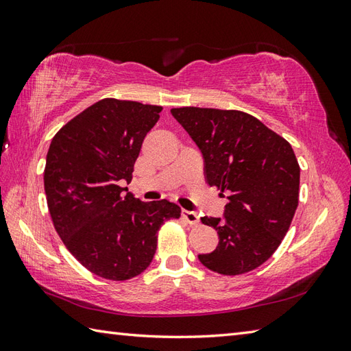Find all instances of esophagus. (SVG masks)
Listing matches in <instances>:
<instances>
[{
    "label": "esophagus",
    "instance_id": "obj_1",
    "mask_svg": "<svg viewBox=\"0 0 351 351\" xmlns=\"http://www.w3.org/2000/svg\"><path fill=\"white\" fill-rule=\"evenodd\" d=\"M182 219L189 223L191 226L199 225V215L193 211H182Z\"/></svg>",
    "mask_w": 351,
    "mask_h": 351
}]
</instances>
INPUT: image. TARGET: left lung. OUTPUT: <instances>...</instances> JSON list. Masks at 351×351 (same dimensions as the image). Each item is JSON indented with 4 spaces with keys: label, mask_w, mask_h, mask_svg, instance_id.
<instances>
[{
    "label": "left lung",
    "mask_w": 351,
    "mask_h": 351,
    "mask_svg": "<svg viewBox=\"0 0 351 351\" xmlns=\"http://www.w3.org/2000/svg\"><path fill=\"white\" fill-rule=\"evenodd\" d=\"M170 111L202 152L206 184L229 195L225 217L200 219L220 240L199 261L223 276L255 270L279 247L299 205L300 166L293 147L244 111Z\"/></svg>",
    "instance_id": "left-lung-1"
}]
</instances>
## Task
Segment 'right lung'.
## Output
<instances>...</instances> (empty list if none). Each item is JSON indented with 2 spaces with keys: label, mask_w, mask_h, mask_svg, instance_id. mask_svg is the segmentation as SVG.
<instances>
[{
  "label": "right lung",
  "mask_w": 351,
  "mask_h": 351,
  "mask_svg": "<svg viewBox=\"0 0 351 351\" xmlns=\"http://www.w3.org/2000/svg\"><path fill=\"white\" fill-rule=\"evenodd\" d=\"M160 106L101 99L60 128L43 171L48 210L58 237L78 263L108 280H128L152 263L164 221L181 217L169 200L141 202L131 182Z\"/></svg>",
  "instance_id": "1"
}]
</instances>
